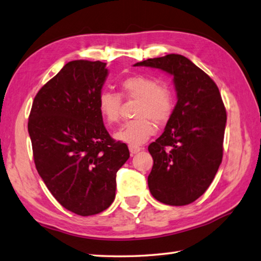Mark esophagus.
Listing matches in <instances>:
<instances>
[{"label":"esophagus","mask_w":261,"mask_h":261,"mask_svg":"<svg viewBox=\"0 0 261 261\" xmlns=\"http://www.w3.org/2000/svg\"><path fill=\"white\" fill-rule=\"evenodd\" d=\"M128 149H129V152L132 154H135L137 153V152H140L142 150V147L139 146V145H133V144H129L128 145Z\"/></svg>","instance_id":"esophagus-1"}]
</instances>
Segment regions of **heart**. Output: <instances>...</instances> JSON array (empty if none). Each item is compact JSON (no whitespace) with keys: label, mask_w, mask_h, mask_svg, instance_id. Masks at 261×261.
Masks as SVG:
<instances>
[{"label":"heart","mask_w":261,"mask_h":261,"mask_svg":"<svg viewBox=\"0 0 261 261\" xmlns=\"http://www.w3.org/2000/svg\"><path fill=\"white\" fill-rule=\"evenodd\" d=\"M120 94L102 92L97 100L99 111L109 125L117 124L121 116V97L139 100L134 116L136 119L121 126L115 136L125 143L139 145L154 134L153 122L162 125L170 119L175 108V95L169 85L155 78L133 75L120 82Z\"/></svg>","instance_id":"heart-1"}]
</instances>
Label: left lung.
<instances>
[{"mask_svg":"<svg viewBox=\"0 0 261 261\" xmlns=\"http://www.w3.org/2000/svg\"><path fill=\"white\" fill-rule=\"evenodd\" d=\"M158 68L174 77L177 103L165 132L149 145L153 167L151 194L169 205L194 202L210 186L222 164L226 109L216 83L180 54L134 65Z\"/></svg>","mask_w":261,"mask_h":261,"instance_id":"8db88e82","label":"left lung"}]
</instances>
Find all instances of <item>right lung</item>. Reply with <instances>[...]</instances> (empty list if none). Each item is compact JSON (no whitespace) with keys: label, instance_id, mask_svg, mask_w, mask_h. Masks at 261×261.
I'll list each match as a JSON object with an SVG mask.
<instances>
[{"label":"right lung","instance_id":"1","mask_svg":"<svg viewBox=\"0 0 261 261\" xmlns=\"http://www.w3.org/2000/svg\"><path fill=\"white\" fill-rule=\"evenodd\" d=\"M106 65L68 62L38 91L28 119L39 176L63 208L80 216L110 207L117 171L129 158L127 145L106 129L97 107Z\"/></svg>","mask_w":261,"mask_h":261}]
</instances>
